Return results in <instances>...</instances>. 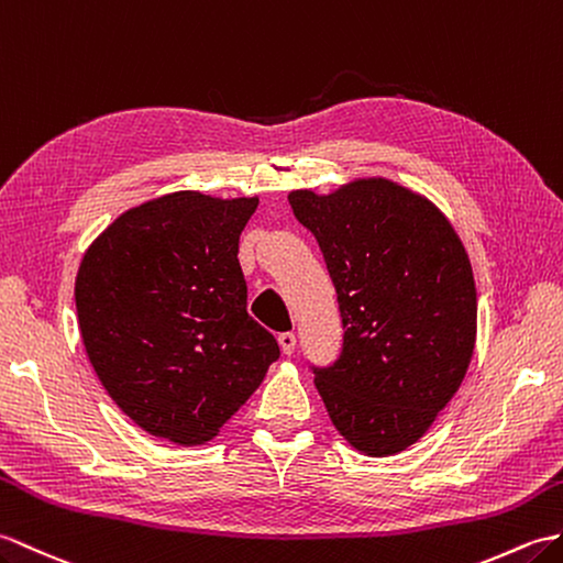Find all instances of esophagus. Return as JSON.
I'll return each instance as SVG.
<instances>
[{
  "label": "esophagus",
  "instance_id": "obj_1",
  "mask_svg": "<svg viewBox=\"0 0 563 563\" xmlns=\"http://www.w3.org/2000/svg\"><path fill=\"white\" fill-rule=\"evenodd\" d=\"M278 345H280V350H283V355H292L295 345H297L295 333H280V335H278Z\"/></svg>",
  "mask_w": 563,
  "mask_h": 563
}]
</instances>
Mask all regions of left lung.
<instances>
[{"label":"left lung","instance_id":"left-lung-1","mask_svg":"<svg viewBox=\"0 0 563 563\" xmlns=\"http://www.w3.org/2000/svg\"><path fill=\"white\" fill-rule=\"evenodd\" d=\"M287 201L321 246L345 329L341 357L311 367L313 384L352 449L396 455L424 437L473 360L465 246L434 203L384 177Z\"/></svg>","mask_w":563,"mask_h":563}]
</instances>
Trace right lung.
I'll return each mask as SVG.
<instances>
[{"instance_id": "right-lung-1", "label": "right lung", "mask_w": 563, "mask_h": 563, "mask_svg": "<svg viewBox=\"0 0 563 563\" xmlns=\"http://www.w3.org/2000/svg\"><path fill=\"white\" fill-rule=\"evenodd\" d=\"M258 199L175 191L129 208L88 246L76 313L88 360L129 420L211 441L280 347L246 313L240 234Z\"/></svg>"}]
</instances>
